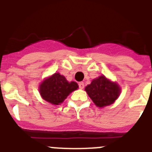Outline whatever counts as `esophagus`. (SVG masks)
Returning a JSON list of instances; mask_svg holds the SVG:
<instances>
[{
    "label": "esophagus",
    "mask_w": 152,
    "mask_h": 152,
    "mask_svg": "<svg viewBox=\"0 0 152 152\" xmlns=\"http://www.w3.org/2000/svg\"><path fill=\"white\" fill-rule=\"evenodd\" d=\"M79 87L80 89H83L85 87V85H84V83H83V82H80V83H79Z\"/></svg>",
    "instance_id": "34e87169"
}]
</instances>
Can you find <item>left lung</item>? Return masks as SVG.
<instances>
[{"label": "left lung", "mask_w": 152, "mask_h": 152, "mask_svg": "<svg viewBox=\"0 0 152 152\" xmlns=\"http://www.w3.org/2000/svg\"><path fill=\"white\" fill-rule=\"evenodd\" d=\"M85 90L94 104L100 108L113 104L121 93L120 86L104 76L93 79Z\"/></svg>", "instance_id": "obj_1"}]
</instances>
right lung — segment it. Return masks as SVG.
I'll use <instances>...</instances> for the list:
<instances>
[{"instance_id":"right-lung-1","label":"right lung","mask_w":152,"mask_h":152,"mask_svg":"<svg viewBox=\"0 0 152 152\" xmlns=\"http://www.w3.org/2000/svg\"><path fill=\"white\" fill-rule=\"evenodd\" d=\"M78 88L76 82L69 83L64 76L55 73L42 81L39 85V91L43 100L51 104L59 105Z\"/></svg>"}]
</instances>
